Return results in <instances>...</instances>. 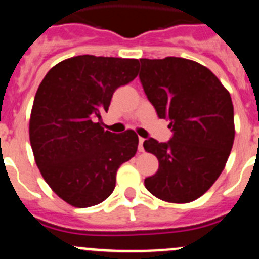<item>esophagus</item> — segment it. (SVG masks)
Returning <instances> with one entry per match:
<instances>
[{"label": "esophagus", "instance_id": "obj_1", "mask_svg": "<svg viewBox=\"0 0 259 259\" xmlns=\"http://www.w3.org/2000/svg\"><path fill=\"white\" fill-rule=\"evenodd\" d=\"M143 143H144V138H139V145H138V150H139V152H143V150H144Z\"/></svg>", "mask_w": 259, "mask_h": 259}]
</instances>
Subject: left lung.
Masks as SVG:
<instances>
[{"label":"left lung","mask_w":259,"mask_h":259,"mask_svg":"<svg viewBox=\"0 0 259 259\" xmlns=\"http://www.w3.org/2000/svg\"><path fill=\"white\" fill-rule=\"evenodd\" d=\"M139 79L159 119L169 121L172 137L153 138L143 147L159 167L145 188L167 202L185 204L202 196L223 172L234 143L230 95L214 73L183 58L140 59Z\"/></svg>","instance_id":"left-lung-1"}]
</instances>
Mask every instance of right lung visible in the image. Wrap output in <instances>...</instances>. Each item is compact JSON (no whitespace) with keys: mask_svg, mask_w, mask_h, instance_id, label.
Returning a JSON list of instances; mask_svg holds the SVG:
<instances>
[{"mask_svg":"<svg viewBox=\"0 0 259 259\" xmlns=\"http://www.w3.org/2000/svg\"><path fill=\"white\" fill-rule=\"evenodd\" d=\"M138 59L78 55L53 67L37 89L30 143L45 182L76 207L112 193L116 172L134 157L138 135L105 132L101 114L112 95L138 76Z\"/></svg>","mask_w":259,"mask_h":259,"instance_id":"1","label":"right lung"}]
</instances>
